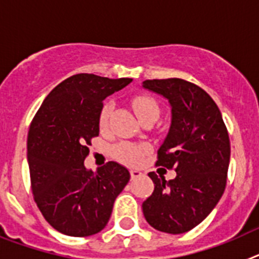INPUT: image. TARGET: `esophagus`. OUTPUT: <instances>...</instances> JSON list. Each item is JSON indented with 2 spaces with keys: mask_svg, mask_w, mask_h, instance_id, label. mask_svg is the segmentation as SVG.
I'll list each match as a JSON object with an SVG mask.
<instances>
[{
  "mask_svg": "<svg viewBox=\"0 0 259 259\" xmlns=\"http://www.w3.org/2000/svg\"><path fill=\"white\" fill-rule=\"evenodd\" d=\"M131 172V178L132 179H137V178H140V176H143V172H141L140 170H131L130 171Z\"/></svg>",
  "mask_w": 259,
  "mask_h": 259,
  "instance_id": "esophagus-1",
  "label": "esophagus"
}]
</instances>
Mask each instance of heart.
<instances>
[{
    "instance_id": "obj_1",
    "label": "heart",
    "mask_w": 259,
    "mask_h": 259,
    "mask_svg": "<svg viewBox=\"0 0 259 259\" xmlns=\"http://www.w3.org/2000/svg\"><path fill=\"white\" fill-rule=\"evenodd\" d=\"M132 107H134L135 113L137 114L139 119L143 120L149 116H157L159 115V107L155 102L154 98L146 95H139L132 100ZM113 111V104L111 102H106L102 106L101 113H100V128L102 131L109 127L110 115ZM145 146L135 145L131 143H120L114 148L113 154L118 161L123 162L127 164H135L140 161L141 155L145 153Z\"/></svg>"
}]
</instances>
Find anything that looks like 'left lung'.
<instances>
[{"mask_svg":"<svg viewBox=\"0 0 259 259\" xmlns=\"http://www.w3.org/2000/svg\"><path fill=\"white\" fill-rule=\"evenodd\" d=\"M145 89L163 96L171 106V125L158 149V166L176 178L149 172L152 196L143 202L146 222L161 232L184 233L217 206L227 183L231 145L221 110L202 88L187 80H145Z\"/></svg>","mask_w":259,"mask_h":259,"instance_id":"obj_1","label":"left lung"}]
</instances>
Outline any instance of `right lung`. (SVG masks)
<instances>
[{
    "instance_id": "right-lung-1",
    "label": "right lung",
    "mask_w": 259,
    "mask_h": 259,
    "mask_svg": "<svg viewBox=\"0 0 259 259\" xmlns=\"http://www.w3.org/2000/svg\"><path fill=\"white\" fill-rule=\"evenodd\" d=\"M131 81L74 75L53 89L32 119L27 158L33 198L58 232L85 237L104 230L130 180L122 164L107 162L92 172L84 159L91 140L100 134L104 100Z\"/></svg>"
}]
</instances>
